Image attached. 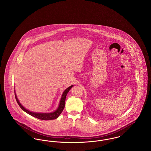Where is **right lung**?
Returning <instances> with one entry per match:
<instances>
[{
    "mask_svg": "<svg viewBox=\"0 0 151 151\" xmlns=\"http://www.w3.org/2000/svg\"><path fill=\"white\" fill-rule=\"evenodd\" d=\"M72 86H69L68 88H67L64 91V92L63 93V94H62V97H61V99H60V103H59V105L57 109L54 112L49 113H35V112L30 111L28 110L27 109H26L25 108H24L22 106V104L20 103V102L18 100L15 92H14V95H15L16 100L17 101V104H19V106L22 108V110H24L27 113L29 114V115H32V116L35 117L36 118L42 119V120L48 121V120H52V119H55L57 118L59 115L62 113V111L63 110V109L65 108V101L66 96H67L68 92H69V91L71 89V88H72Z\"/></svg>",
    "mask_w": 151,
    "mask_h": 151,
    "instance_id": "obj_1",
    "label": "right lung"
}]
</instances>
